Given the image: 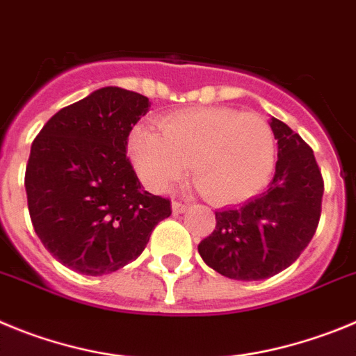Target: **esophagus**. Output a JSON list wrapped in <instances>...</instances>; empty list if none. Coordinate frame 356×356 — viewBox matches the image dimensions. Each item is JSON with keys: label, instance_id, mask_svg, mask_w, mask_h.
I'll return each instance as SVG.
<instances>
[{"label": "esophagus", "instance_id": "1", "mask_svg": "<svg viewBox=\"0 0 356 356\" xmlns=\"http://www.w3.org/2000/svg\"><path fill=\"white\" fill-rule=\"evenodd\" d=\"M186 209H188V204H184V202H179V200H174V202H172V211H174L175 214L184 213Z\"/></svg>", "mask_w": 356, "mask_h": 356}]
</instances>
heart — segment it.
I'll list each match as a JSON object with an SVG mask.
<instances>
[{
  "instance_id": "1",
  "label": "heart",
  "mask_w": 356,
  "mask_h": 356,
  "mask_svg": "<svg viewBox=\"0 0 356 356\" xmlns=\"http://www.w3.org/2000/svg\"><path fill=\"white\" fill-rule=\"evenodd\" d=\"M133 165L152 191H166L193 163L202 191L216 204H232L261 191L275 168V134L254 111L200 106L174 111L129 138Z\"/></svg>"
}]
</instances>
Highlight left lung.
I'll use <instances>...</instances> for the list:
<instances>
[{"label": "left lung", "mask_w": 356, "mask_h": 356, "mask_svg": "<svg viewBox=\"0 0 356 356\" xmlns=\"http://www.w3.org/2000/svg\"><path fill=\"white\" fill-rule=\"evenodd\" d=\"M278 159L268 190L238 207L216 211L198 254L223 277L262 280L289 268L309 246L321 216L323 181L314 152L289 126L271 118Z\"/></svg>", "instance_id": "8db88e82"}]
</instances>
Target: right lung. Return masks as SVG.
I'll return each mask as SVG.
<instances>
[{
  "label": "right lung",
  "instance_id": "right-lung-1",
  "mask_svg": "<svg viewBox=\"0 0 356 356\" xmlns=\"http://www.w3.org/2000/svg\"><path fill=\"white\" fill-rule=\"evenodd\" d=\"M149 99L106 86L62 108L31 143L24 186L31 223L63 266L106 275L143 252L172 214L170 198L142 190L127 138Z\"/></svg>",
  "mask_w": 356,
  "mask_h": 356
}]
</instances>
